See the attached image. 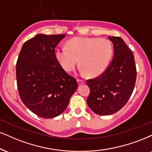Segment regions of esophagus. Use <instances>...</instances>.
I'll list each match as a JSON object with an SVG mask.
<instances>
[{
	"label": "esophagus",
	"instance_id": "34e87169",
	"mask_svg": "<svg viewBox=\"0 0 152 152\" xmlns=\"http://www.w3.org/2000/svg\"><path fill=\"white\" fill-rule=\"evenodd\" d=\"M77 83L79 85H83V84H85V82L82 80H77Z\"/></svg>",
	"mask_w": 152,
	"mask_h": 152
}]
</instances>
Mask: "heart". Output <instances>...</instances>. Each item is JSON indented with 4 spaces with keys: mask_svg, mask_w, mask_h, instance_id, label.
Returning a JSON list of instances; mask_svg holds the SVG:
<instances>
[{
    "mask_svg": "<svg viewBox=\"0 0 152 152\" xmlns=\"http://www.w3.org/2000/svg\"><path fill=\"white\" fill-rule=\"evenodd\" d=\"M113 54L112 43L105 38L75 37L67 41V46L55 48L56 59L65 71L72 72L80 59L81 72L92 77L105 72Z\"/></svg>",
    "mask_w": 152,
    "mask_h": 152,
    "instance_id": "b5f03b06",
    "label": "heart"
}]
</instances>
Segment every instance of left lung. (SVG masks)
Wrapping results in <instances>:
<instances>
[{
	"label": "left lung",
	"instance_id": "left-lung-1",
	"mask_svg": "<svg viewBox=\"0 0 152 152\" xmlns=\"http://www.w3.org/2000/svg\"><path fill=\"white\" fill-rule=\"evenodd\" d=\"M113 44V58L105 72L88 80L90 93L87 104L94 113L111 115L126 104L134 90L137 71L133 53L118 37H108Z\"/></svg>",
	"mask_w": 152,
	"mask_h": 152
}]
</instances>
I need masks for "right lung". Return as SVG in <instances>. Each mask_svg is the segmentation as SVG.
Here are the masks:
<instances>
[{
  "mask_svg": "<svg viewBox=\"0 0 152 152\" xmlns=\"http://www.w3.org/2000/svg\"><path fill=\"white\" fill-rule=\"evenodd\" d=\"M65 34H39L22 46L16 65L19 95L27 107L39 117L53 118L66 109L77 89L56 59L55 48Z\"/></svg>",
  "mask_w": 152,
  "mask_h": 152,
  "instance_id": "add662e5",
  "label": "right lung"
}]
</instances>
